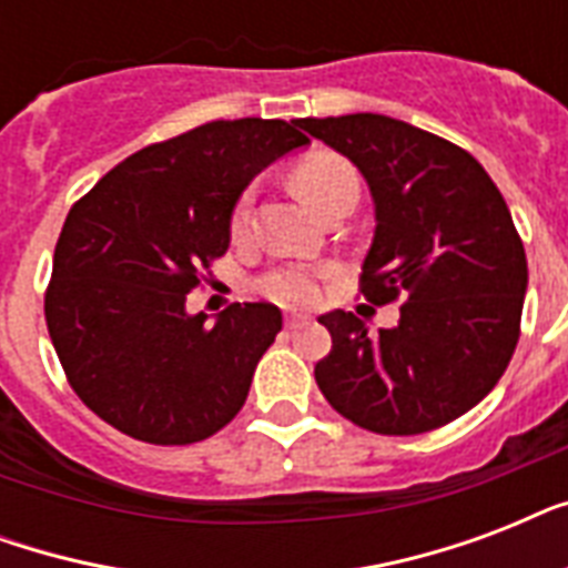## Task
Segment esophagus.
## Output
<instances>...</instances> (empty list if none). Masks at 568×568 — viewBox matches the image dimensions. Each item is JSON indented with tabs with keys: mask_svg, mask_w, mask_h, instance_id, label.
<instances>
[{
	"mask_svg": "<svg viewBox=\"0 0 568 568\" xmlns=\"http://www.w3.org/2000/svg\"><path fill=\"white\" fill-rule=\"evenodd\" d=\"M310 315H297V312H292V315H285V327L288 329H301L310 324Z\"/></svg>",
	"mask_w": 568,
	"mask_h": 568,
	"instance_id": "obj_1",
	"label": "esophagus"
}]
</instances>
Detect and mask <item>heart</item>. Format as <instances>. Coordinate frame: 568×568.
<instances>
[{
    "instance_id": "heart-1",
    "label": "heart",
    "mask_w": 568,
    "mask_h": 568,
    "mask_svg": "<svg viewBox=\"0 0 568 568\" xmlns=\"http://www.w3.org/2000/svg\"><path fill=\"white\" fill-rule=\"evenodd\" d=\"M294 191L306 200V203L321 212L324 205L345 189H359V176H356L354 164L342 159L336 153H312L303 162L294 164L292 171ZM250 214H253V194H244L232 205L230 230L235 239H241L250 226ZM318 280L321 271L310 265H280L274 271H267L258 280V292L271 297V301L283 303V306H306L318 297Z\"/></svg>"
}]
</instances>
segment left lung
I'll use <instances>...</instances> for the list:
<instances>
[{
    "label": "left lung",
    "mask_w": 568,
    "mask_h": 568,
    "mask_svg": "<svg viewBox=\"0 0 568 568\" xmlns=\"http://www.w3.org/2000/svg\"><path fill=\"white\" fill-rule=\"evenodd\" d=\"M297 126L363 171L377 226L359 292L374 306L400 301V321L377 336L354 312L321 315L333 351L315 365L318 388L363 430L445 427L493 392L519 342L528 258L510 209L475 155L404 120Z\"/></svg>",
    "instance_id": "1"
}]
</instances>
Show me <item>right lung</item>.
<instances>
[{
    "label": "right lung",
    "mask_w": 568,
    "mask_h": 568,
    "mask_svg": "<svg viewBox=\"0 0 568 568\" xmlns=\"http://www.w3.org/2000/svg\"><path fill=\"white\" fill-rule=\"evenodd\" d=\"M303 144L297 120H212L138 150L75 200L43 312L67 383L102 422L150 445H191L239 415L283 315L232 303L205 327L185 294L230 250L241 191Z\"/></svg>",
    "instance_id": "obj_1"
}]
</instances>
